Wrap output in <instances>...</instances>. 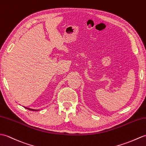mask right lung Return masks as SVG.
Returning <instances> with one entry per match:
<instances>
[{
    "mask_svg": "<svg viewBox=\"0 0 146 146\" xmlns=\"http://www.w3.org/2000/svg\"><path fill=\"white\" fill-rule=\"evenodd\" d=\"M24 108H25L26 109H27V110H31V111H39V110H33V109H31V108H27V107H25V106H23Z\"/></svg>",
    "mask_w": 146,
    "mask_h": 146,
    "instance_id": "right-lung-1",
    "label": "right lung"
}]
</instances>
